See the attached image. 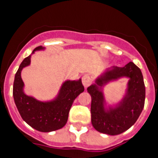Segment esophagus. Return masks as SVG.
I'll return each mask as SVG.
<instances>
[{"instance_id":"1","label":"esophagus","mask_w":158,"mask_h":158,"mask_svg":"<svg viewBox=\"0 0 158 158\" xmlns=\"http://www.w3.org/2000/svg\"><path fill=\"white\" fill-rule=\"evenodd\" d=\"M82 83L84 87H87L91 83V78L89 75H84L82 77Z\"/></svg>"}]
</instances>
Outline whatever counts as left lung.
<instances>
[{
  "instance_id": "1",
  "label": "left lung",
  "mask_w": 158,
  "mask_h": 158,
  "mask_svg": "<svg viewBox=\"0 0 158 158\" xmlns=\"http://www.w3.org/2000/svg\"><path fill=\"white\" fill-rule=\"evenodd\" d=\"M121 77H129L127 93L114 108L104 109V97L100 88L104 84ZM91 96V123L97 131L109 135L125 132L136 123L145 105V87L140 68L133 62L123 68L114 67L96 79L87 88Z\"/></svg>"
}]
</instances>
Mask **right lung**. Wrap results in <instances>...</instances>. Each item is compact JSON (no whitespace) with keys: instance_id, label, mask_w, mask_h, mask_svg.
I'll list each match as a JSON object with an SVG mask.
<instances>
[{"instance_id":"right-lung-1","label":"right lung","mask_w":158,"mask_h":158,"mask_svg":"<svg viewBox=\"0 0 158 158\" xmlns=\"http://www.w3.org/2000/svg\"><path fill=\"white\" fill-rule=\"evenodd\" d=\"M41 49H44L43 47H37L32 53ZM30 62L31 56L22 61L15 75L13 94L19 113L30 127L40 132H51L61 129L68 122V114L74 100L84 90L82 81H66L56 99L51 102H40L26 95L23 91L24 83L20 73L24 67L29 65Z\"/></svg>"}]
</instances>
